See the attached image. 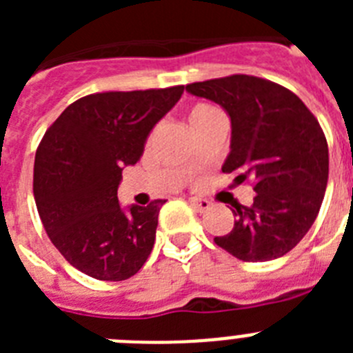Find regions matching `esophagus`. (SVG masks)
I'll return each mask as SVG.
<instances>
[{
    "label": "esophagus",
    "mask_w": 353,
    "mask_h": 353,
    "mask_svg": "<svg viewBox=\"0 0 353 353\" xmlns=\"http://www.w3.org/2000/svg\"><path fill=\"white\" fill-rule=\"evenodd\" d=\"M189 201H191V207L194 208L196 212H207L208 208H210V201L205 198H191Z\"/></svg>",
    "instance_id": "34e87169"
}]
</instances>
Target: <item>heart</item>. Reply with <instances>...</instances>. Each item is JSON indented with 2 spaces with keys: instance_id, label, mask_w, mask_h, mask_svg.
I'll return each mask as SVG.
<instances>
[{
  "instance_id": "heart-1",
  "label": "heart",
  "mask_w": 353,
  "mask_h": 353,
  "mask_svg": "<svg viewBox=\"0 0 353 353\" xmlns=\"http://www.w3.org/2000/svg\"><path fill=\"white\" fill-rule=\"evenodd\" d=\"M212 111H217V109L210 104H196V105H192L191 111H189V120L194 121V120H198V118L205 117V114L212 113Z\"/></svg>"
}]
</instances>
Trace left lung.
<instances>
[{
	"mask_svg": "<svg viewBox=\"0 0 353 353\" xmlns=\"http://www.w3.org/2000/svg\"><path fill=\"white\" fill-rule=\"evenodd\" d=\"M185 90L223 105L232 118V152L224 173L251 180V207H235L232 232L215 236L244 261L285 256L310 232L329 179V146L322 127L293 92L256 76L233 74L187 84Z\"/></svg>",
	"mask_w": 353,
	"mask_h": 353,
	"instance_id": "obj_1",
	"label": "left lung"
}]
</instances>
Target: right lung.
Instances as JSON below:
<instances>
[{
    "instance_id": "right-lung-1",
    "label": "right lung",
    "mask_w": 353,
    "mask_h": 353,
    "mask_svg": "<svg viewBox=\"0 0 353 353\" xmlns=\"http://www.w3.org/2000/svg\"><path fill=\"white\" fill-rule=\"evenodd\" d=\"M182 93L183 86L92 93L43 134L33 168L37 210L54 248L86 276L123 281L150 256L166 199L123 212L118 185Z\"/></svg>"
}]
</instances>
